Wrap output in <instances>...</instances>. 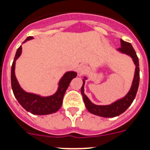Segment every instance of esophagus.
<instances>
[{"instance_id": "34e87169", "label": "esophagus", "mask_w": 150, "mask_h": 150, "mask_svg": "<svg viewBox=\"0 0 150 150\" xmlns=\"http://www.w3.org/2000/svg\"><path fill=\"white\" fill-rule=\"evenodd\" d=\"M88 71V67L84 64H80L77 67V72L79 75H83Z\"/></svg>"}]
</instances>
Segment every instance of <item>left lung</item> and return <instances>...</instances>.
Masks as SVG:
<instances>
[{"label": "left lung", "mask_w": 150, "mask_h": 150, "mask_svg": "<svg viewBox=\"0 0 150 150\" xmlns=\"http://www.w3.org/2000/svg\"><path fill=\"white\" fill-rule=\"evenodd\" d=\"M120 42H121V47L117 49V51L131 57L136 66L132 86L127 95L123 97L122 98L119 99L109 105H96L93 104L88 99V97L84 94V85L86 83L85 80L87 79L86 77H84V79H83V86L81 87V94L83 95L85 105L88 112L96 116L106 118H112L120 116L126 110L130 107V105L132 104L137 94V89H138L139 82H140V68H139L138 58L131 43L125 42L122 39H120Z\"/></svg>", "instance_id": "left-lung-1"}]
</instances>
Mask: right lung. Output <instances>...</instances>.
Instances as JSON below:
<instances>
[{"label": "right lung", "mask_w": 150, "mask_h": 150, "mask_svg": "<svg viewBox=\"0 0 150 150\" xmlns=\"http://www.w3.org/2000/svg\"><path fill=\"white\" fill-rule=\"evenodd\" d=\"M31 39H33L32 37H28L23 43ZM21 54L22 46L17 50L11 68V86L16 98L24 109L32 114L48 115L57 112L62 107L64 95L68 88L69 84L73 79L76 77V72L67 71L64 74L59 80L58 90L51 96L42 97L39 95L26 92L21 88L15 75L16 61L19 58Z\"/></svg>", "instance_id": "obj_1"}]
</instances>
